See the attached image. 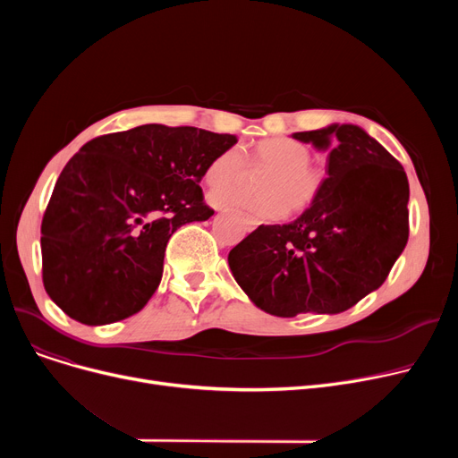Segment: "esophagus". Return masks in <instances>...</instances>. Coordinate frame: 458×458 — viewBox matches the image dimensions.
I'll return each instance as SVG.
<instances>
[{
  "mask_svg": "<svg viewBox=\"0 0 458 458\" xmlns=\"http://www.w3.org/2000/svg\"><path fill=\"white\" fill-rule=\"evenodd\" d=\"M249 225H250V226H252V228H254V226H256V225H258V221H254V219H250V221H249Z\"/></svg>",
  "mask_w": 458,
  "mask_h": 458,
  "instance_id": "34e87169",
  "label": "esophagus"
}]
</instances>
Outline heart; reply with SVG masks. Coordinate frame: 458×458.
<instances>
[{
	"instance_id": "obj_1",
	"label": "heart",
	"mask_w": 458,
	"mask_h": 458,
	"mask_svg": "<svg viewBox=\"0 0 458 458\" xmlns=\"http://www.w3.org/2000/svg\"><path fill=\"white\" fill-rule=\"evenodd\" d=\"M311 152L302 142L276 137L259 142L252 150L256 166L271 168V174L261 182L263 195H249L239 189L213 191V206L243 208L259 219L276 221L285 209L302 211L314 204L323 189L325 174L311 165ZM247 156L239 147H228L216 154L206 168V182L211 187L235 185L247 176Z\"/></svg>"
}]
</instances>
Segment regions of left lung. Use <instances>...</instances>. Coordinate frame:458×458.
<instances>
[{
    "label": "left lung",
    "mask_w": 458,
    "mask_h": 458,
    "mask_svg": "<svg viewBox=\"0 0 458 458\" xmlns=\"http://www.w3.org/2000/svg\"><path fill=\"white\" fill-rule=\"evenodd\" d=\"M328 150L319 197L287 225H259L228 254L239 287L276 318L340 314L386 280L408 242L401 163L352 124L293 133Z\"/></svg>",
    "instance_id": "1"
}]
</instances>
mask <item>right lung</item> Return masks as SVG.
I'll use <instances>...</instances> for the list:
<instances>
[{"label":"right lung","mask_w":458,"mask_h":458,"mask_svg":"<svg viewBox=\"0 0 458 458\" xmlns=\"http://www.w3.org/2000/svg\"><path fill=\"white\" fill-rule=\"evenodd\" d=\"M235 142L192 126L144 124L83 144L42 219L46 293L83 325L137 314L161 282L171 235L213 215L199 183Z\"/></svg>","instance_id":"add662e5"}]
</instances>
